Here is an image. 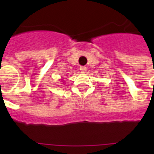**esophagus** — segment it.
<instances>
[{"instance_id":"obj_1","label":"esophagus","mask_w":154,"mask_h":154,"mask_svg":"<svg viewBox=\"0 0 154 154\" xmlns=\"http://www.w3.org/2000/svg\"><path fill=\"white\" fill-rule=\"evenodd\" d=\"M80 70H81V72H85V71H86V67H85V66H81V67H80Z\"/></svg>"}]
</instances>
